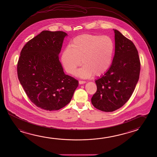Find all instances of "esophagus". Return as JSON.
Listing matches in <instances>:
<instances>
[{"label":"esophagus","instance_id":"obj_1","mask_svg":"<svg viewBox=\"0 0 157 157\" xmlns=\"http://www.w3.org/2000/svg\"><path fill=\"white\" fill-rule=\"evenodd\" d=\"M85 82H85V81H82V80L79 81V83L80 84H85Z\"/></svg>","mask_w":157,"mask_h":157}]
</instances>
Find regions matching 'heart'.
<instances>
[{
    "label": "heart",
    "mask_w": 157,
    "mask_h": 157,
    "mask_svg": "<svg viewBox=\"0 0 157 157\" xmlns=\"http://www.w3.org/2000/svg\"><path fill=\"white\" fill-rule=\"evenodd\" d=\"M71 46L62 52L61 61L66 71L73 73L77 67L84 64L75 72L82 78L104 75L111 67L114 52V43L108 36L84 34L75 37Z\"/></svg>",
    "instance_id": "b5f03b06"
}]
</instances>
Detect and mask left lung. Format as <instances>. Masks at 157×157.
<instances>
[{"label": "left lung", "mask_w": 157, "mask_h": 157, "mask_svg": "<svg viewBox=\"0 0 157 157\" xmlns=\"http://www.w3.org/2000/svg\"><path fill=\"white\" fill-rule=\"evenodd\" d=\"M115 33V54L109 70L95 80L97 91L91 103L100 111L109 112L121 107L129 100L140 72L139 53L134 43L119 31Z\"/></svg>", "instance_id": "1"}]
</instances>
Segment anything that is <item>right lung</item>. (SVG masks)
<instances>
[{"label": "right lung", "mask_w": 157, "mask_h": 157, "mask_svg": "<svg viewBox=\"0 0 157 157\" xmlns=\"http://www.w3.org/2000/svg\"><path fill=\"white\" fill-rule=\"evenodd\" d=\"M67 33L43 31L29 40L20 52L17 75L29 100L46 111L70 103L78 81L65 75L59 55Z\"/></svg>", "instance_id": "1"}]
</instances>
